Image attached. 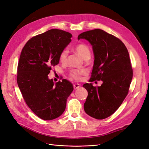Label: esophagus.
<instances>
[{"label": "esophagus", "mask_w": 149, "mask_h": 149, "mask_svg": "<svg viewBox=\"0 0 149 149\" xmlns=\"http://www.w3.org/2000/svg\"><path fill=\"white\" fill-rule=\"evenodd\" d=\"M73 88H74V89H77L80 88V84H74L73 85Z\"/></svg>", "instance_id": "1"}]
</instances>
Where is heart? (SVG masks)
<instances>
[{
	"label": "heart",
	"mask_w": 149,
	"mask_h": 149,
	"mask_svg": "<svg viewBox=\"0 0 149 149\" xmlns=\"http://www.w3.org/2000/svg\"><path fill=\"white\" fill-rule=\"evenodd\" d=\"M74 50L75 52L81 56L84 60H89L91 57V49L86 44L81 43L74 47ZM68 51L66 49L62 50L59 55V60L62 64H65L68 60ZM86 74V71L84 70H71L70 71L68 76L71 79L76 81L80 80L81 76Z\"/></svg>",
	"instance_id": "heart-1"
}]
</instances>
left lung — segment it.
Instances as JSON below:
<instances>
[{
  "label": "left lung",
  "instance_id": "8db88e82",
  "mask_svg": "<svg viewBox=\"0 0 149 149\" xmlns=\"http://www.w3.org/2000/svg\"><path fill=\"white\" fill-rule=\"evenodd\" d=\"M81 38L92 45L94 54L89 81H102L101 86L83 85L88 92L84 109L93 118L106 119L114 113L129 93L133 76L129 52L120 39L99 29L83 32L78 35Z\"/></svg>",
  "mask_w": 149,
  "mask_h": 149
}]
</instances>
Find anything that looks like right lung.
Returning a JSON list of instances; mask_svg holds the SVG:
<instances>
[{
    "mask_svg": "<svg viewBox=\"0 0 149 149\" xmlns=\"http://www.w3.org/2000/svg\"><path fill=\"white\" fill-rule=\"evenodd\" d=\"M67 31L52 29L34 36L26 42L17 66V81L26 105L43 120H53L65 110L66 100L73 91L68 81L54 84L48 78L52 68L59 63L60 52L71 41Z\"/></svg>",
    "mask_w": 149,
    "mask_h": 149,
    "instance_id": "add662e5",
    "label": "right lung"
}]
</instances>
